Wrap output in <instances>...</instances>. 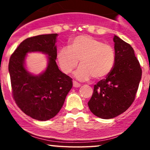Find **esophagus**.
<instances>
[{"label":"esophagus","mask_w":150,"mask_h":150,"mask_svg":"<svg viewBox=\"0 0 150 150\" xmlns=\"http://www.w3.org/2000/svg\"><path fill=\"white\" fill-rule=\"evenodd\" d=\"M73 85L74 87H80V85H81L80 83H78V82H76V81H73Z\"/></svg>","instance_id":"obj_1"}]
</instances>
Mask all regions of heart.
Wrapping results in <instances>:
<instances>
[{"label":"heart","instance_id":"obj_1","mask_svg":"<svg viewBox=\"0 0 150 150\" xmlns=\"http://www.w3.org/2000/svg\"><path fill=\"white\" fill-rule=\"evenodd\" d=\"M58 63L63 73L68 74L80 65L74 73L77 79L87 80L93 77L100 80L110 74L116 61L114 50L111 46L89 35L74 38L68 47L59 50Z\"/></svg>","mask_w":150,"mask_h":150}]
</instances>
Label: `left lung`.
I'll return each mask as SVG.
<instances>
[{
	"label": "left lung",
	"mask_w": 150,
	"mask_h": 150,
	"mask_svg": "<svg viewBox=\"0 0 150 150\" xmlns=\"http://www.w3.org/2000/svg\"><path fill=\"white\" fill-rule=\"evenodd\" d=\"M116 61L110 74L97 82L88 102L91 112L109 119L125 112L135 98L142 69L130 44L114 35Z\"/></svg>",
	"instance_id": "8db88e82"
}]
</instances>
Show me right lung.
Masks as SVG:
<instances>
[{"instance_id": "add662e5", "label": "right lung", "mask_w": 150, "mask_h": 150, "mask_svg": "<svg viewBox=\"0 0 150 150\" xmlns=\"http://www.w3.org/2000/svg\"><path fill=\"white\" fill-rule=\"evenodd\" d=\"M57 37L58 34H50L27 38L11 55L8 65L15 103L27 116L42 121L57 115L73 87L71 77L56 64ZM31 52L48 56L47 67L39 75L30 74L25 68L26 54Z\"/></svg>"}]
</instances>
